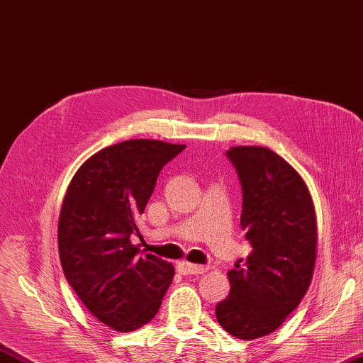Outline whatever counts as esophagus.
Returning <instances> with one entry per match:
<instances>
[{"label":"esophagus","mask_w":363,"mask_h":363,"mask_svg":"<svg viewBox=\"0 0 363 363\" xmlns=\"http://www.w3.org/2000/svg\"><path fill=\"white\" fill-rule=\"evenodd\" d=\"M208 269H210V266H206V264H192L188 262H180L179 264H177V271H179L183 276L205 274Z\"/></svg>","instance_id":"esophagus-1"}]
</instances>
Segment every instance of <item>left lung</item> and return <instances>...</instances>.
<instances>
[{
    "label": "left lung",
    "mask_w": 363,
    "mask_h": 363,
    "mask_svg": "<svg viewBox=\"0 0 363 363\" xmlns=\"http://www.w3.org/2000/svg\"><path fill=\"white\" fill-rule=\"evenodd\" d=\"M242 191L241 228L252 252L228 271L230 293L216 306L228 334L255 340L274 332L308 290L316 219L304 180L266 147H232Z\"/></svg>",
    "instance_id": "1"
}]
</instances>
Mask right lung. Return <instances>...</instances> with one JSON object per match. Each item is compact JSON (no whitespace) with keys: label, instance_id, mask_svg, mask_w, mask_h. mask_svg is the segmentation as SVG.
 Instances as JSON below:
<instances>
[{"label":"right lung","instance_id":"right-lung-1","mask_svg":"<svg viewBox=\"0 0 363 363\" xmlns=\"http://www.w3.org/2000/svg\"><path fill=\"white\" fill-rule=\"evenodd\" d=\"M186 145L131 139L92 155L72 179L59 216L65 279L99 321L117 332L149 323L174 266L133 244L136 220L169 161Z\"/></svg>","mask_w":363,"mask_h":363}]
</instances>
